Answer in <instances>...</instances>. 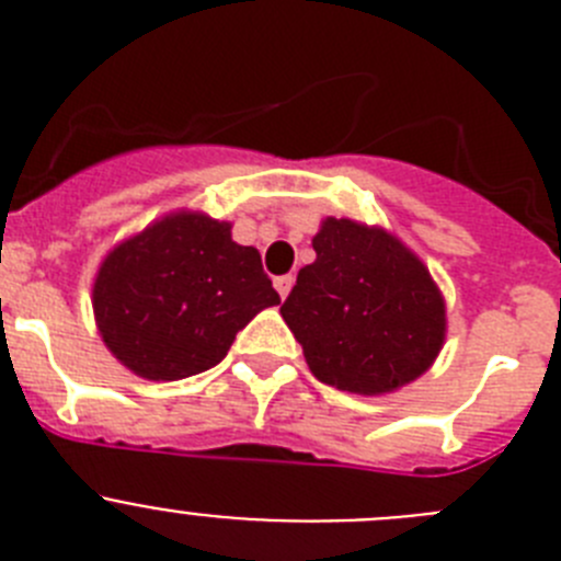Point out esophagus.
<instances>
[{
	"label": "esophagus",
	"mask_w": 561,
	"mask_h": 561,
	"mask_svg": "<svg viewBox=\"0 0 561 561\" xmlns=\"http://www.w3.org/2000/svg\"><path fill=\"white\" fill-rule=\"evenodd\" d=\"M291 286H295V277L291 275H280V277H275V289H277V295L284 297H289V291H291Z\"/></svg>",
	"instance_id": "34e87169"
}]
</instances>
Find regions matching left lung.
Masks as SVG:
<instances>
[{
    "label": "left lung",
    "instance_id": "left-lung-1",
    "mask_svg": "<svg viewBox=\"0 0 561 561\" xmlns=\"http://www.w3.org/2000/svg\"><path fill=\"white\" fill-rule=\"evenodd\" d=\"M314 264L280 306L323 385L396 393L433 368L447 340V304L427 264L399 236L354 219L320 221Z\"/></svg>",
    "mask_w": 561,
    "mask_h": 561
}]
</instances>
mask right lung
Listing matches in <instances>:
<instances>
[{
  "label": "right lung",
  "mask_w": 561,
  "mask_h": 561,
  "mask_svg": "<svg viewBox=\"0 0 561 561\" xmlns=\"http://www.w3.org/2000/svg\"><path fill=\"white\" fill-rule=\"evenodd\" d=\"M280 304L255 247L230 221L173 210L114 244L98 266L92 311L123 368L176 381L219 365L257 311Z\"/></svg>",
  "instance_id": "add662e5"
}]
</instances>
